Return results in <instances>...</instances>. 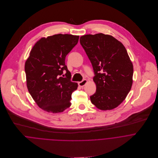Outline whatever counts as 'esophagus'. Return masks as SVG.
I'll return each instance as SVG.
<instances>
[{
  "label": "esophagus",
  "instance_id": "34e87169",
  "mask_svg": "<svg viewBox=\"0 0 158 158\" xmlns=\"http://www.w3.org/2000/svg\"><path fill=\"white\" fill-rule=\"evenodd\" d=\"M88 83V80H83V81H80L78 83V85L80 86V87H83L85 86V85Z\"/></svg>",
  "mask_w": 158,
  "mask_h": 158
}]
</instances>
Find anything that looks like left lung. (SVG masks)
<instances>
[{"instance_id":"8db88e82","label":"left lung","mask_w":158,"mask_h":158,"mask_svg":"<svg viewBox=\"0 0 158 158\" xmlns=\"http://www.w3.org/2000/svg\"><path fill=\"white\" fill-rule=\"evenodd\" d=\"M92 65L96 92L90 101L98 109L111 110L126 98L133 85V65L123 44L113 36L97 33L80 37Z\"/></svg>"}]
</instances>
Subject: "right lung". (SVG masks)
I'll return each instance as SVG.
<instances>
[{
	"instance_id": "add662e5",
	"label": "right lung",
	"mask_w": 158,
	"mask_h": 158,
	"mask_svg": "<svg viewBox=\"0 0 158 158\" xmlns=\"http://www.w3.org/2000/svg\"><path fill=\"white\" fill-rule=\"evenodd\" d=\"M78 40L79 36L68 34L42 38L25 61L27 89L37 105L48 113H62L71 105V95L78 84L70 80L65 58ZM63 70L66 78L61 77Z\"/></svg>"
}]
</instances>
